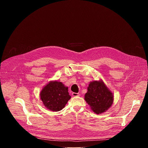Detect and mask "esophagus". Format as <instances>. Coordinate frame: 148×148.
<instances>
[{"label":"esophagus","mask_w":148,"mask_h":148,"mask_svg":"<svg viewBox=\"0 0 148 148\" xmlns=\"http://www.w3.org/2000/svg\"><path fill=\"white\" fill-rule=\"evenodd\" d=\"M72 95H73V97H78V96H79V94H78V93H75V92H73V93H72Z\"/></svg>","instance_id":"34e87169"}]
</instances>
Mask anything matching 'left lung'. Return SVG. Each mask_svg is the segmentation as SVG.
<instances>
[{"instance_id":"obj_1","label":"left lung","mask_w":148,"mask_h":148,"mask_svg":"<svg viewBox=\"0 0 148 148\" xmlns=\"http://www.w3.org/2000/svg\"><path fill=\"white\" fill-rule=\"evenodd\" d=\"M84 99L91 110L97 114L108 110L114 102V94L102 79L91 81Z\"/></svg>"}]
</instances>
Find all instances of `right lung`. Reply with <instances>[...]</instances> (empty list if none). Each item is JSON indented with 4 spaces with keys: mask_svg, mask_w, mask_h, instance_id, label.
I'll return each instance as SVG.
<instances>
[{
    "mask_svg": "<svg viewBox=\"0 0 148 148\" xmlns=\"http://www.w3.org/2000/svg\"><path fill=\"white\" fill-rule=\"evenodd\" d=\"M68 91V87L61 82L51 81L42 88L40 98L46 108L57 112L64 108L70 99Z\"/></svg>",
    "mask_w": 148,
    "mask_h": 148,
    "instance_id": "obj_1",
    "label": "right lung"
}]
</instances>
